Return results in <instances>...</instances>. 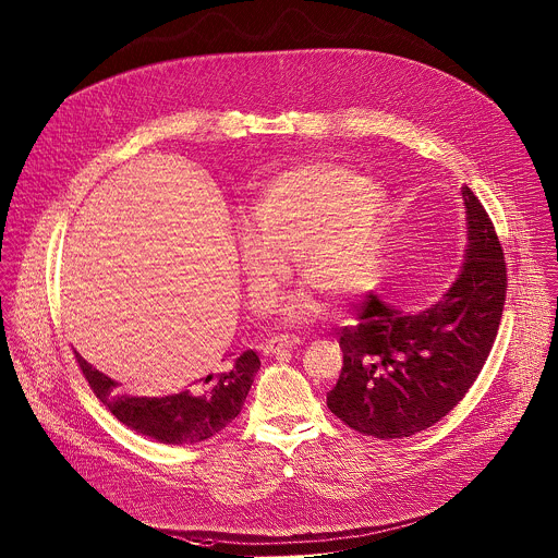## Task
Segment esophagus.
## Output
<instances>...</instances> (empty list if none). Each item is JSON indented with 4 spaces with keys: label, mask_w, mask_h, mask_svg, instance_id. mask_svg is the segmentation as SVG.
<instances>
[{
    "label": "esophagus",
    "mask_w": 558,
    "mask_h": 558,
    "mask_svg": "<svg viewBox=\"0 0 558 558\" xmlns=\"http://www.w3.org/2000/svg\"><path fill=\"white\" fill-rule=\"evenodd\" d=\"M295 344H300V338H298V336H276V338H271V340L265 342L263 353H265V355H276V353H280V351H284V349H293Z\"/></svg>",
    "instance_id": "esophagus-1"
}]
</instances>
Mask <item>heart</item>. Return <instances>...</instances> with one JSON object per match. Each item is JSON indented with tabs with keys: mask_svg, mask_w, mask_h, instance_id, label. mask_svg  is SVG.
Returning a JSON list of instances; mask_svg holds the SVG:
<instances>
[{
	"mask_svg": "<svg viewBox=\"0 0 558 558\" xmlns=\"http://www.w3.org/2000/svg\"><path fill=\"white\" fill-rule=\"evenodd\" d=\"M388 192L353 170L308 161L278 172L260 190L239 228V263L256 313L276 306L291 276L289 258L304 287L284 304L289 324H306L324 300H349L371 280L390 226Z\"/></svg>",
	"mask_w": 558,
	"mask_h": 558,
	"instance_id": "obj_1",
	"label": "heart"
}]
</instances>
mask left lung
I'll list each match as a JSON object with an SVG mask.
<instances>
[{
    "label": "left lung",
    "mask_w": 558,
    "mask_h": 558,
    "mask_svg": "<svg viewBox=\"0 0 558 558\" xmlns=\"http://www.w3.org/2000/svg\"><path fill=\"white\" fill-rule=\"evenodd\" d=\"M468 243L442 295L401 311L368 295L340 330L342 368L328 408L351 429L379 440L414 436L463 399L478 377L502 317L507 267L478 198L461 187Z\"/></svg>",
    "instance_id": "left-lung-1"
}]
</instances>
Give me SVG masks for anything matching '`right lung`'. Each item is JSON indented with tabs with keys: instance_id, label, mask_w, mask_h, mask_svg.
Masks as SVG:
<instances>
[{
	"instance_id": "obj_1",
	"label": "right lung",
	"mask_w": 558,
	"mask_h": 558,
	"mask_svg": "<svg viewBox=\"0 0 558 558\" xmlns=\"http://www.w3.org/2000/svg\"><path fill=\"white\" fill-rule=\"evenodd\" d=\"M82 373L95 395L113 416L140 436L161 445H196L214 438L241 412L256 371L258 355L247 349L234 360H222L218 371L207 377H194L166 395L135 397L120 390V384L97 371L77 351Z\"/></svg>"
}]
</instances>
